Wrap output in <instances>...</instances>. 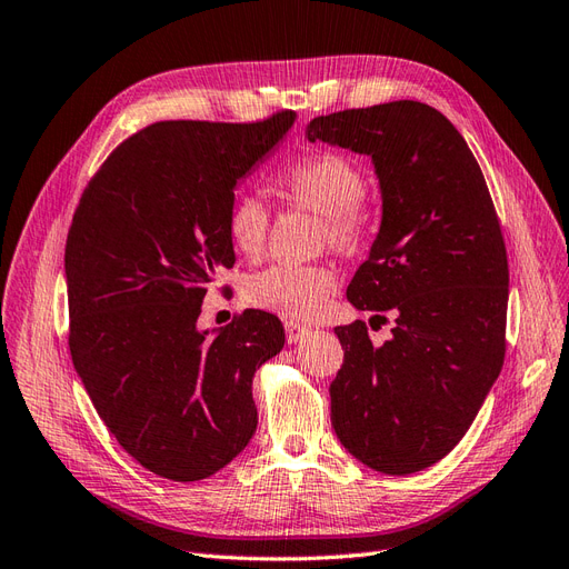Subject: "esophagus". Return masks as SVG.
Instances as JSON below:
<instances>
[{"instance_id": "obj_1", "label": "esophagus", "mask_w": 569, "mask_h": 569, "mask_svg": "<svg viewBox=\"0 0 569 569\" xmlns=\"http://www.w3.org/2000/svg\"><path fill=\"white\" fill-rule=\"evenodd\" d=\"M310 331H312L310 327H305V325L296 322V319H288V322H286V339H288V343L302 341L305 337H308Z\"/></svg>"}]
</instances>
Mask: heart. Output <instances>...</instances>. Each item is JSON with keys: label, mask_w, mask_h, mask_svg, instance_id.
<instances>
[{"label": "heart", "mask_w": 569, "mask_h": 569, "mask_svg": "<svg viewBox=\"0 0 569 569\" xmlns=\"http://www.w3.org/2000/svg\"><path fill=\"white\" fill-rule=\"evenodd\" d=\"M288 201L322 216L319 238L339 252H356L368 236L366 172L351 158L333 151H317L288 163L276 180ZM269 230V209L252 194L230 203L226 232L236 252L254 257L261 252ZM337 290V273L327 264H271L244 281V298L259 310L308 319L325 308Z\"/></svg>", "instance_id": "1"}]
</instances>
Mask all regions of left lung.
Wrapping results in <instances>:
<instances>
[{
  "mask_svg": "<svg viewBox=\"0 0 569 569\" xmlns=\"http://www.w3.org/2000/svg\"><path fill=\"white\" fill-rule=\"evenodd\" d=\"M305 139L370 156L382 218L346 296L397 317L382 346L360 319L333 329V432L375 471H423L471 428L505 360L509 271L483 172L457 127L418 100L315 118Z\"/></svg>",
  "mask_w": 569,
  "mask_h": 569,
  "instance_id": "1",
  "label": "left lung"
}]
</instances>
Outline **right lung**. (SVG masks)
I'll return each instance as SVG.
<instances>
[{
    "label": "right lung",
    "instance_id": "obj_1",
    "mask_svg": "<svg viewBox=\"0 0 569 569\" xmlns=\"http://www.w3.org/2000/svg\"><path fill=\"white\" fill-rule=\"evenodd\" d=\"M296 112L254 124L168 120L110 153L64 252L71 360L98 416L143 469L209 478L257 430L252 377L281 353L279 317L199 329L216 273L236 264L226 216Z\"/></svg>",
    "mask_w": 569,
    "mask_h": 569
}]
</instances>
